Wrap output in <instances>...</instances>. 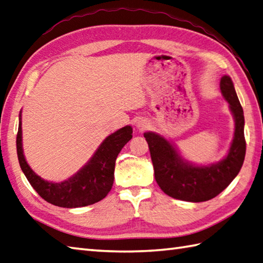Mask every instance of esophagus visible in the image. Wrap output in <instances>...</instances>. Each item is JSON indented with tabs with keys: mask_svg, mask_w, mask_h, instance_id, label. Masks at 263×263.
<instances>
[{
	"mask_svg": "<svg viewBox=\"0 0 263 263\" xmlns=\"http://www.w3.org/2000/svg\"><path fill=\"white\" fill-rule=\"evenodd\" d=\"M136 126H137L140 131H143V130H146V128L149 126V123H147L146 121H142V120H141V121H138V122H137Z\"/></svg>",
	"mask_w": 263,
	"mask_h": 263,
	"instance_id": "1",
	"label": "esophagus"
}]
</instances>
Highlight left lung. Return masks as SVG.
Segmentation results:
<instances>
[{"label": "left lung", "instance_id": "left-lung-1", "mask_svg": "<svg viewBox=\"0 0 263 263\" xmlns=\"http://www.w3.org/2000/svg\"><path fill=\"white\" fill-rule=\"evenodd\" d=\"M220 90L235 121V132L226 157L218 163L195 166L184 160L176 148L155 132L143 133L152 156L155 178L159 187L170 197L202 202L217 197L230 185L242 168L247 143L244 138V113L228 76L220 79Z\"/></svg>", "mask_w": 263, "mask_h": 263}]
</instances>
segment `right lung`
Listing matches in <instances>:
<instances>
[{
    "instance_id": "add662e5",
    "label": "right lung",
    "mask_w": 263,
    "mask_h": 263,
    "mask_svg": "<svg viewBox=\"0 0 263 263\" xmlns=\"http://www.w3.org/2000/svg\"><path fill=\"white\" fill-rule=\"evenodd\" d=\"M132 139V127L126 125L111 133L98 147L90 160L68 180L60 183L43 180L27 164L22 149L21 111L16 135V154L22 172L41 197L62 208H79L98 202L110 191L114 182L115 160L122 148Z\"/></svg>"
}]
</instances>
